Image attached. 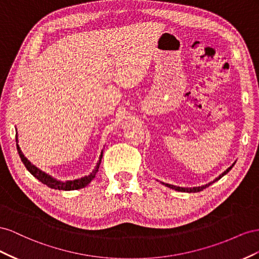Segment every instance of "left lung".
Wrapping results in <instances>:
<instances>
[{"instance_id": "obj_1", "label": "left lung", "mask_w": 259, "mask_h": 259, "mask_svg": "<svg viewBox=\"0 0 259 259\" xmlns=\"http://www.w3.org/2000/svg\"><path fill=\"white\" fill-rule=\"evenodd\" d=\"M234 164H235V161L233 162L232 166L229 167L226 171H224V172L221 174L220 176H218L215 180H212L211 182H209V183H207V184H205V186H202V187H193V188H181V187L172 186V184H169V183H164V182H161V183L164 184V186H166V187H168V188H170V189H174V190H176V191H179V192H187V193H194V192H199V191H203L204 189H206V188H207V187H209L210 184H212L213 182H216V181H218L219 179L223 178V177H224L225 175H227L229 171L231 170L232 167L234 166Z\"/></svg>"}]
</instances>
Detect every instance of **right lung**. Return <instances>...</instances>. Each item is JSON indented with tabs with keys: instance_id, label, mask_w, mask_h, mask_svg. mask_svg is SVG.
<instances>
[{
	"instance_id": "obj_1",
	"label": "right lung",
	"mask_w": 259,
	"mask_h": 259,
	"mask_svg": "<svg viewBox=\"0 0 259 259\" xmlns=\"http://www.w3.org/2000/svg\"><path fill=\"white\" fill-rule=\"evenodd\" d=\"M16 142H17V151L19 154V157L21 158V161L24 162L25 167L28 169V171L30 172L34 178L38 179L39 181H41L43 184H46L47 187L51 188V189H55V190H63V191H71V190H78V189H82L84 187H87L89 183H90L94 178L95 175L99 171V168L101 165L102 161V157H103V151L101 152V155L99 157V160L97 162V166L92 170V172L88 176L82 177V178L79 179H75V180H67V181H60L53 177L48 175L47 172L42 171L41 169H39L36 166H34L33 164H31V161H29L28 158L25 156L24 153L21 152L20 147L18 145V138L16 135Z\"/></svg>"
}]
</instances>
